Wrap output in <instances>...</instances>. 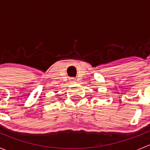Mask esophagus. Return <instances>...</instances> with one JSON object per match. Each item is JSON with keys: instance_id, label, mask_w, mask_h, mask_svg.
<instances>
[{"instance_id": "34e87169", "label": "esophagus", "mask_w": 150, "mask_h": 150, "mask_svg": "<svg viewBox=\"0 0 150 150\" xmlns=\"http://www.w3.org/2000/svg\"><path fill=\"white\" fill-rule=\"evenodd\" d=\"M71 82H72V83L76 82V80H75V78H72V80H71Z\"/></svg>"}]
</instances>
